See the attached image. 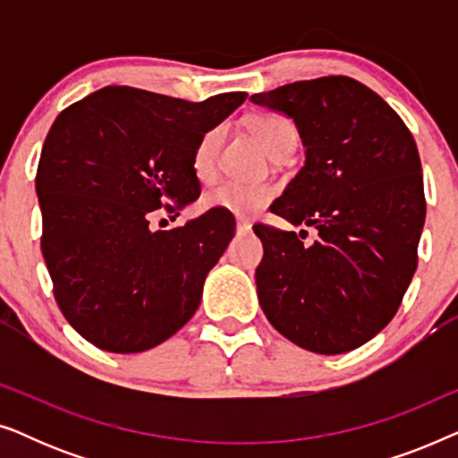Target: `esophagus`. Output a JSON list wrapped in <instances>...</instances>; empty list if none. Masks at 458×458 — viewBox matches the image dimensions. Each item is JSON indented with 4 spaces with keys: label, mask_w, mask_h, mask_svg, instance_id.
<instances>
[{
    "label": "esophagus",
    "mask_w": 458,
    "mask_h": 458,
    "mask_svg": "<svg viewBox=\"0 0 458 458\" xmlns=\"http://www.w3.org/2000/svg\"><path fill=\"white\" fill-rule=\"evenodd\" d=\"M235 229H237V233H250V231H252V223L246 221V218H237Z\"/></svg>",
    "instance_id": "1"
}]
</instances>
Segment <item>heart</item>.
I'll use <instances>...</instances> for the list:
<instances>
[{
	"label": "heart",
	"mask_w": 458,
	"mask_h": 458,
	"mask_svg": "<svg viewBox=\"0 0 458 458\" xmlns=\"http://www.w3.org/2000/svg\"><path fill=\"white\" fill-rule=\"evenodd\" d=\"M250 129L259 137L262 148L271 156L284 154L296 146V131L285 118L277 114H260L250 121ZM223 141V129L212 127L199 137L191 156V168L199 181H208L216 173L218 149ZM275 196V187L268 183H243V181L225 179L212 185L204 193L206 208H221L233 215H254Z\"/></svg>",
	"instance_id": "obj_1"
}]
</instances>
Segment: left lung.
<instances>
[{"label":"left lung","mask_w":458,"mask_h":458,"mask_svg":"<svg viewBox=\"0 0 458 458\" xmlns=\"http://www.w3.org/2000/svg\"><path fill=\"white\" fill-rule=\"evenodd\" d=\"M293 118L306 165L271 210L302 233L254 225L262 310L300 348L342 354L392 321L417 268L425 223L417 143L396 112L350 77H321L252 96ZM304 240V237H302Z\"/></svg>","instance_id":"left-lung-1"}]
</instances>
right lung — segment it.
<instances>
[{
  "label": "right lung",
  "instance_id": "add662e5",
  "mask_svg": "<svg viewBox=\"0 0 458 458\" xmlns=\"http://www.w3.org/2000/svg\"><path fill=\"white\" fill-rule=\"evenodd\" d=\"M248 93L204 102L104 87L60 112L35 187L41 252L54 298L74 331L108 352H143L198 310L206 275L235 231L231 212L154 231L152 215L199 196L193 148Z\"/></svg>",
  "mask_w": 458,
  "mask_h": 458
}]
</instances>
